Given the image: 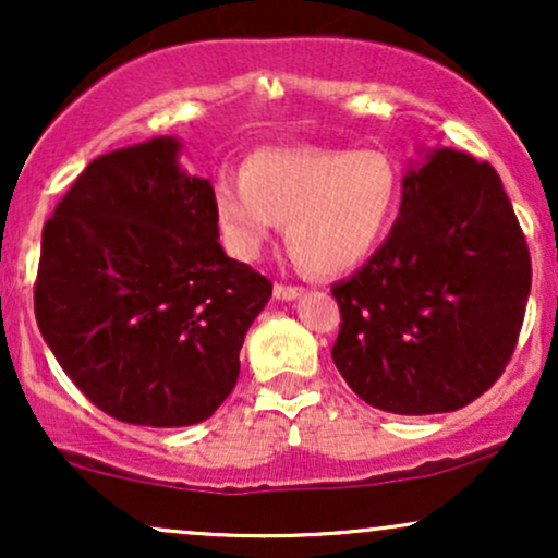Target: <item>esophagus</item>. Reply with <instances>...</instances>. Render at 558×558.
<instances>
[{"instance_id": "1", "label": "esophagus", "mask_w": 558, "mask_h": 558, "mask_svg": "<svg viewBox=\"0 0 558 558\" xmlns=\"http://www.w3.org/2000/svg\"><path fill=\"white\" fill-rule=\"evenodd\" d=\"M304 293V288L301 286H286V283H275V299H283V301H291Z\"/></svg>"}]
</instances>
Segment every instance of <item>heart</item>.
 <instances>
[{"label":"heart","instance_id":"heart-1","mask_svg":"<svg viewBox=\"0 0 558 558\" xmlns=\"http://www.w3.org/2000/svg\"><path fill=\"white\" fill-rule=\"evenodd\" d=\"M399 168L377 149H265L243 181L215 189L217 220L239 257H254L278 222L306 270L336 275L373 252L399 202Z\"/></svg>","mask_w":558,"mask_h":558}]
</instances>
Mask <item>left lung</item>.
Here are the masks:
<instances>
[{"label": "left lung", "instance_id": "left-lung-1", "mask_svg": "<svg viewBox=\"0 0 558 558\" xmlns=\"http://www.w3.org/2000/svg\"><path fill=\"white\" fill-rule=\"evenodd\" d=\"M530 283V248L498 172L438 149L403 178L383 246L330 288L341 310L332 362L383 412H457L504 375Z\"/></svg>", "mask_w": 558, "mask_h": 558}]
</instances>
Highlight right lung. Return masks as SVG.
<instances>
[{"mask_svg": "<svg viewBox=\"0 0 558 558\" xmlns=\"http://www.w3.org/2000/svg\"><path fill=\"white\" fill-rule=\"evenodd\" d=\"M178 141L94 159L44 222L38 330L94 407L128 425L213 417L272 283L217 243L215 189Z\"/></svg>", "mask_w": 558, "mask_h": 558, "instance_id": "add662e5", "label": "right lung"}]
</instances>
